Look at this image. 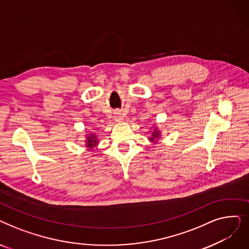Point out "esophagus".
I'll list each match as a JSON object with an SVG mask.
<instances>
[{
  "label": "esophagus",
  "instance_id": "1",
  "mask_svg": "<svg viewBox=\"0 0 249 249\" xmlns=\"http://www.w3.org/2000/svg\"><path fill=\"white\" fill-rule=\"evenodd\" d=\"M115 120H116L117 122H121V121L123 120V116H122V114H121V113H119V112L115 113Z\"/></svg>",
  "mask_w": 249,
  "mask_h": 249
}]
</instances>
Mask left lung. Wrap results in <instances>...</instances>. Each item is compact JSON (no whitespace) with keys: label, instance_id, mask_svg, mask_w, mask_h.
Here are the masks:
<instances>
[{"label":"left lung","instance_id":"8db88e82","mask_svg":"<svg viewBox=\"0 0 249 249\" xmlns=\"http://www.w3.org/2000/svg\"><path fill=\"white\" fill-rule=\"evenodd\" d=\"M160 137V131L158 128H154V130L151 132V136L149 137V140L151 142H155L156 143V142L159 141Z\"/></svg>","mask_w":249,"mask_h":249}]
</instances>
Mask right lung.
I'll list each match as a JSON object with an SVG mask.
<instances>
[{"instance_id": "add662e5", "label": "right lung", "mask_w": 249, "mask_h": 249, "mask_svg": "<svg viewBox=\"0 0 249 249\" xmlns=\"http://www.w3.org/2000/svg\"><path fill=\"white\" fill-rule=\"evenodd\" d=\"M99 141H98V137L96 134L90 133V134H87L86 135V146L91 150L98 146Z\"/></svg>"}]
</instances>
